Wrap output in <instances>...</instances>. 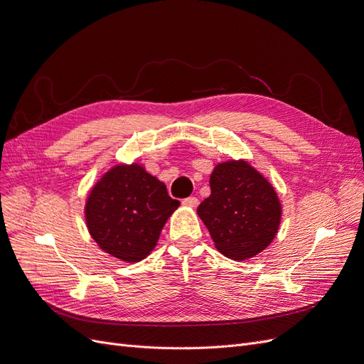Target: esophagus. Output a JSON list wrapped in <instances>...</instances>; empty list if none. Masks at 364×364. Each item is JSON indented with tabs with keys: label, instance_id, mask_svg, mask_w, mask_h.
<instances>
[{
	"label": "esophagus",
	"instance_id": "esophagus-1",
	"mask_svg": "<svg viewBox=\"0 0 364 364\" xmlns=\"http://www.w3.org/2000/svg\"><path fill=\"white\" fill-rule=\"evenodd\" d=\"M183 206H188V208H197L198 205V198L197 197H188L182 201Z\"/></svg>",
	"mask_w": 364,
	"mask_h": 364
}]
</instances>
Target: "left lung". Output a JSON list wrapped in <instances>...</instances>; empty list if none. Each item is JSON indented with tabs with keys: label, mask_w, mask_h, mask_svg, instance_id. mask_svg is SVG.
Wrapping results in <instances>:
<instances>
[{
	"label": "left lung",
	"mask_w": 364,
	"mask_h": 364,
	"mask_svg": "<svg viewBox=\"0 0 364 364\" xmlns=\"http://www.w3.org/2000/svg\"><path fill=\"white\" fill-rule=\"evenodd\" d=\"M210 196L197 209L216 250L231 259L259 254L278 232L282 208L274 188L246 161H225L210 174Z\"/></svg>",
	"instance_id": "8db88e82"
}]
</instances>
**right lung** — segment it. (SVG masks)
Here are the masks:
<instances>
[{
	"instance_id": "obj_1",
	"label": "right lung",
	"mask_w": 364,
	"mask_h": 364,
	"mask_svg": "<svg viewBox=\"0 0 364 364\" xmlns=\"http://www.w3.org/2000/svg\"><path fill=\"white\" fill-rule=\"evenodd\" d=\"M181 203L139 164L110 168L86 200L85 218L105 252L137 263L155 248L159 232Z\"/></svg>"
}]
</instances>
